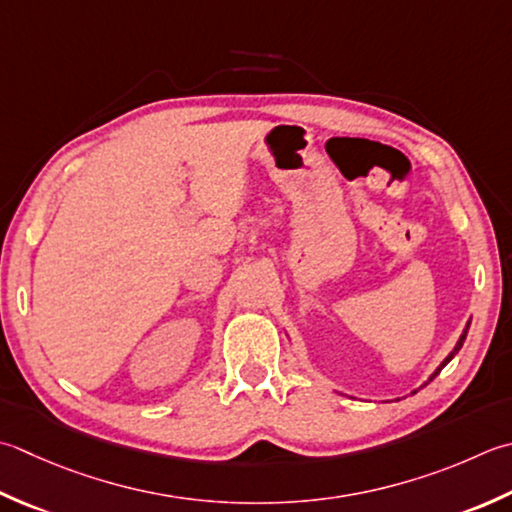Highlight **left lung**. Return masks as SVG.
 Segmentation results:
<instances>
[{
  "instance_id": "left-lung-1",
  "label": "left lung",
  "mask_w": 512,
  "mask_h": 512,
  "mask_svg": "<svg viewBox=\"0 0 512 512\" xmlns=\"http://www.w3.org/2000/svg\"><path fill=\"white\" fill-rule=\"evenodd\" d=\"M468 326H470V322L466 324V330H464V333H462V337H459V342L455 344V348H453V353H450V355H448V357L444 359V362H442V366H439V368L435 370V373H433V375H430V379H428V382H433V379H435V377H437L439 373H442V368H444V366H446V364L450 362V359H453V357H455V355L459 353V348H462V344H464V339H466V333H468ZM428 382H426V384H428ZM426 384H424V386H426Z\"/></svg>"
}]
</instances>
